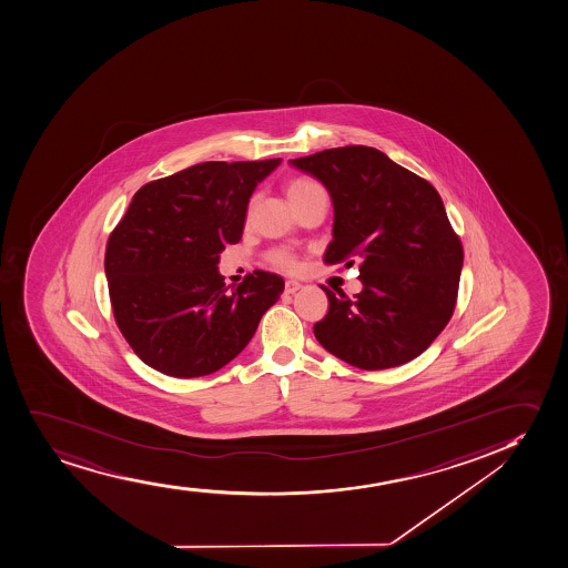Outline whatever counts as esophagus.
<instances>
[{
    "instance_id": "1",
    "label": "esophagus",
    "mask_w": 568,
    "mask_h": 568,
    "mask_svg": "<svg viewBox=\"0 0 568 568\" xmlns=\"http://www.w3.org/2000/svg\"><path fill=\"white\" fill-rule=\"evenodd\" d=\"M300 288H302V283H298V281H287L285 283V294H294Z\"/></svg>"
}]
</instances>
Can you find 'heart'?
<instances>
[{
  "instance_id": "heart-1",
  "label": "heart",
  "mask_w": 568,
  "mask_h": 568,
  "mask_svg": "<svg viewBox=\"0 0 568 568\" xmlns=\"http://www.w3.org/2000/svg\"><path fill=\"white\" fill-rule=\"evenodd\" d=\"M321 191V185L317 181L310 178H294L287 183V194L291 202H300L302 197H306L312 192ZM270 262L274 264L275 268L285 270V272H293L298 266V261L293 253H288L285 248H275L268 255Z\"/></svg>"
}]
</instances>
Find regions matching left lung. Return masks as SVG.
<instances>
[{
	"mask_svg": "<svg viewBox=\"0 0 568 568\" xmlns=\"http://www.w3.org/2000/svg\"><path fill=\"white\" fill-rule=\"evenodd\" d=\"M326 186L334 205L326 264L361 261L363 291L328 296L315 338L361 371L419 357L452 320L463 245L440 194L374 148L349 145L291 160Z\"/></svg>",
	"mask_w": 568,
	"mask_h": 568,
	"instance_id": "8db88e82",
	"label": "left lung"
}]
</instances>
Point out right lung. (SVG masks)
I'll return each mask as SVG.
<instances>
[{
  "label": "right lung",
  "mask_w": 568,
  "mask_h": 568,
  "mask_svg": "<svg viewBox=\"0 0 568 568\" xmlns=\"http://www.w3.org/2000/svg\"><path fill=\"white\" fill-rule=\"evenodd\" d=\"M280 164L202 162L151 181L111 232L105 275L116 325L154 371H221L280 300V275L255 270L229 291L217 268L224 247L242 240L248 197Z\"/></svg>",
  "instance_id": "obj_1"
}]
</instances>
